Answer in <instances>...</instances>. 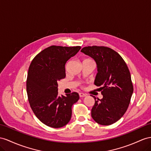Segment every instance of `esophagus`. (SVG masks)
<instances>
[{"label":"esophagus","instance_id":"34e87169","mask_svg":"<svg viewBox=\"0 0 151 151\" xmlns=\"http://www.w3.org/2000/svg\"><path fill=\"white\" fill-rule=\"evenodd\" d=\"M86 95H87V94H84V93H82V92H80V93H79V96H80V98H83V97H86Z\"/></svg>","mask_w":151,"mask_h":151}]
</instances>
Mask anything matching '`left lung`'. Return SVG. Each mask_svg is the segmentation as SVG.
I'll list each match as a JSON object with an SVG mask.
<instances>
[{"instance_id":"8db88e82","label":"left lung","mask_w":151,"mask_h":151,"mask_svg":"<svg viewBox=\"0 0 151 151\" xmlns=\"http://www.w3.org/2000/svg\"><path fill=\"white\" fill-rule=\"evenodd\" d=\"M81 52L96 63L94 80L101 91V99H95L91 116L101 125L112 124L121 119L129 106L133 86L128 68L119 54L106 46H86Z\"/></svg>"}]
</instances>
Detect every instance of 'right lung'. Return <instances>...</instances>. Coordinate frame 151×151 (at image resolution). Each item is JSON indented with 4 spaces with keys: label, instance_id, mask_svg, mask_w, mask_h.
<instances>
[{
    "label": "right lung",
    "instance_id": "right-lung-1",
    "mask_svg": "<svg viewBox=\"0 0 151 151\" xmlns=\"http://www.w3.org/2000/svg\"><path fill=\"white\" fill-rule=\"evenodd\" d=\"M80 48L79 46H49L30 64L26 84L29 102L37 119L46 126L59 128L70 121L71 107L79 95L74 92L59 96L57 82L65 78V63Z\"/></svg>",
    "mask_w": 151,
    "mask_h": 151
}]
</instances>
